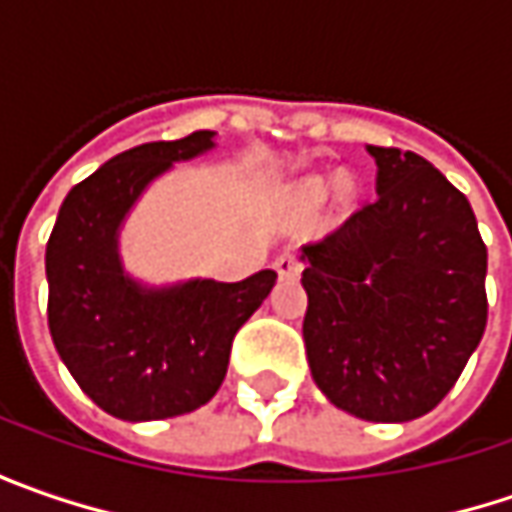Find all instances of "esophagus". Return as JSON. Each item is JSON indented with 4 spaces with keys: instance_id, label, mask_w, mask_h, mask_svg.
Wrapping results in <instances>:
<instances>
[{
    "instance_id": "obj_1",
    "label": "esophagus",
    "mask_w": 512,
    "mask_h": 512,
    "mask_svg": "<svg viewBox=\"0 0 512 512\" xmlns=\"http://www.w3.org/2000/svg\"><path fill=\"white\" fill-rule=\"evenodd\" d=\"M273 267H276V273H279L282 279H296V276L302 273V262H299L293 253H282V256L273 262Z\"/></svg>"
}]
</instances>
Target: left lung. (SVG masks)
I'll return each mask as SVG.
<instances>
[{
    "label": "left lung",
    "mask_w": 512,
    "mask_h": 512,
    "mask_svg": "<svg viewBox=\"0 0 512 512\" xmlns=\"http://www.w3.org/2000/svg\"><path fill=\"white\" fill-rule=\"evenodd\" d=\"M376 199L302 245L307 362L364 422L430 413L487 325V247L473 207L419 153L373 148Z\"/></svg>",
    "instance_id": "left-lung-1"
}]
</instances>
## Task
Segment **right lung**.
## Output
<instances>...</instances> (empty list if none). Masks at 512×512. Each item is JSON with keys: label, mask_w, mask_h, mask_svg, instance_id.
Segmentation results:
<instances>
[{"label": "right lung", "mask_w": 512, "mask_h": 512, "mask_svg": "<svg viewBox=\"0 0 512 512\" xmlns=\"http://www.w3.org/2000/svg\"><path fill=\"white\" fill-rule=\"evenodd\" d=\"M213 148V130L130 148L59 207L45 253L50 336L76 384L116 419H173L210 402L236 330L276 285V270L145 285L122 265L119 230L139 196L176 162Z\"/></svg>", "instance_id": "obj_1"}]
</instances>
